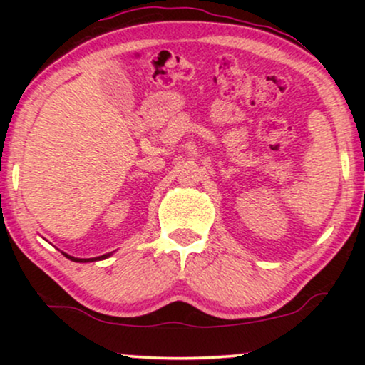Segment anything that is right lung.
<instances>
[{
  "label": "right lung",
  "instance_id": "obj_1",
  "mask_svg": "<svg viewBox=\"0 0 365 365\" xmlns=\"http://www.w3.org/2000/svg\"><path fill=\"white\" fill-rule=\"evenodd\" d=\"M113 252H108V254H103V256H98V257H89V259H79V257H73L69 256V254L63 252L64 257H68L69 261H74V262H94V261H103V259H108L109 256H111Z\"/></svg>",
  "mask_w": 365,
  "mask_h": 365
}]
</instances>
